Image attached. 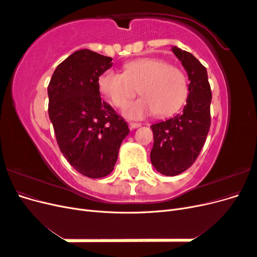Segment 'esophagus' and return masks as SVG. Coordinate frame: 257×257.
Segmentation results:
<instances>
[{"instance_id":"obj_1","label":"esophagus","mask_w":257,"mask_h":257,"mask_svg":"<svg viewBox=\"0 0 257 257\" xmlns=\"http://www.w3.org/2000/svg\"><path fill=\"white\" fill-rule=\"evenodd\" d=\"M130 127L133 130V128H137V127H141L142 126V123H137V122H130Z\"/></svg>"}]
</instances>
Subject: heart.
Here are the masks:
<instances>
[{
	"label": "heart",
	"instance_id": "1",
	"mask_svg": "<svg viewBox=\"0 0 257 257\" xmlns=\"http://www.w3.org/2000/svg\"><path fill=\"white\" fill-rule=\"evenodd\" d=\"M100 94L115 108H122L139 91L142 98L127 105L124 114L142 119L155 112L164 118L176 113L189 95V83L180 67L158 58H142L123 65V74L107 69L97 79Z\"/></svg>",
	"mask_w": 257,
	"mask_h": 257
}]
</instances>
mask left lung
I'll list each match as a JSON object with an SVG mask.
<instances>
[{
  "label": "left lung",
  "mask_w": 257,
  "mask_h": 257,
  "mask_svg": "<svg viewBox=\"0 0 257 257\" xmlns=\"http://www.w3.org/2000/svg\"><path fill=\"white\" fill-rule=\"evenodd\" d=\"M189 76V95L180 114L151 125L152 165L165 176H177L190 168L204 147L210 128L211 89L206 67L192 53L172 48Z\"/></svg>",
  "instance_id": "1"
}]
</instances>
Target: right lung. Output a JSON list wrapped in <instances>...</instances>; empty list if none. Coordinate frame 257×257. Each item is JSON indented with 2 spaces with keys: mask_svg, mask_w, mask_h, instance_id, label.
<instances>
[{
  "mask_svg": "<svg viewBox=\"0 0 257 257\" xmlns=\"http://www.w3.org/2000/svg\"><path fill=\"white\" fill-rule=\"evenodd\" d=\"M111 61L89 49L77 50L57 66L48 85V112L60 150L89 178L112 172L130 133L127 123L99 96L97 79Z\"/></svg>",
  "mask_w": 257,
  "mask_h": 257,
  "instance_id": "obj_1",
  "label": "right lung"
}]
</instances>
